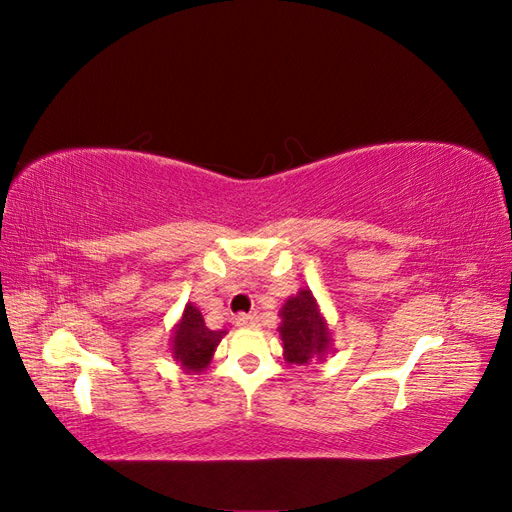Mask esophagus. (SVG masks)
I'll return each mask as SVG.
<instances>
[{
  "label": "esophagus",
  "instance_id": "obj_1",
  "mask_svg": "<svg viewBox=\"0 0 512 512\" xmlns=\"http://www.w3.org/2000/svg\"><path fill=\"white\" fill-rule=\"evenodd\" d=\"M235 324L237 327H256L258 316L256 314H237Z\"/></svg>",
  "mask_w": 512,
  "mask_h": 512
}]
</instances>
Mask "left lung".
<instances>
[{"label":"left lung","mask_w":512,"mask_h":512,"mask_svg":"<svg viewBox=\"0 0 512 512\" xmlns=\"http://www.w3.org/2000/svg\"><path fill=\"white\" fill-rule=\"evenodd\" d=\"M282 342L288 363L309 365L329 350V329L322 320L316 299L309 290H299L282 307Z\"/></svg>","instance_id":"obj_1"}]
</instances>
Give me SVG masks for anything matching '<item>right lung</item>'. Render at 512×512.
<instances>
[{
  "instance_id": "obj_1",
  "label": "right lung",
  "mask_w": 512,
  "mask_h": 512,
  "mask_svg": "<svg viewBox=\"0 0 512 512\" xmlns=\"http://www.w3.org/2000/svg\"><path fill=\"white\" fill-rule=\"evenodd\" d=\"M224 331H211L198 309L188 303L183 309V318L173 335V354L185 371H200L211 361L213 350L218 348Z\"/></svg>"
}]
</instances>
